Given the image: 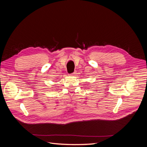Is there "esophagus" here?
<instances>
[{
	"instance_id": "esophagus-1",
	"label": "esophagus",
	"mask_w": 147,
	"mask_h": 147,
	"mask_svg": "<svg viewBox=\"0 0 147 147\" xmlns=\"http://www.w3.org/2000/svg\"><path fill=\"white\" fill-rule=\"evenodd\" d=\"M75 75H76V74H75V72H74L72 74H70V75H71V76H75Z\"/></svg>"
}]
</instances>
